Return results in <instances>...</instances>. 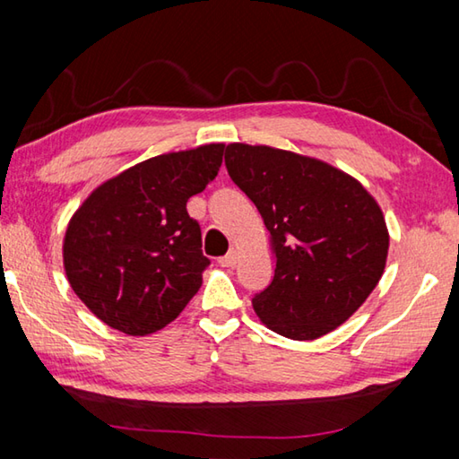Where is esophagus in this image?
Masks as SVG:
<instances>
[{
	"label": "esophagus",
	"mask_w": 459,
	"mask_h": 459,
	"mask_svg": "<svg viewBox=\"0 0 459 459\" xmlns=\"http://www.w3.org/2000/svg\"><path fill=\"white\" fill-rule=\"evenodd\" d=\"M237 259H238L237 251H229L227 255H224V257L219 259V265H221V267H232V265H235V263H237Z\"/></svg>",
	"instance_id": "esophagus-1"
}]
</instances>
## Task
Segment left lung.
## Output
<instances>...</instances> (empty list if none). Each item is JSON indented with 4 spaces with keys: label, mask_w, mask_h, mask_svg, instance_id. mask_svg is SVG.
Here are the masks:
<instances>
[{
    "label": "left lung",
    "mask_w": 459,
    "mask_h": 459,
    "mask_svg": "<svg viewBox=\"0 0 459 459\" xmlns=\"http://www.w3.org/2000/svg\"><path fill=\"white\" fill-rule=\"evenodd\" d=\"M224 164L257 206L275 255L255 314L291 340L336 330L383 277L388 230L377 200L342 169L269 145L230 143Z\"/></svg>",
    "instance_id": "1"
}]
</instances>
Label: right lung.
Instances as JSON below:
<instances>
[{"label":"right lung","instance_id":"add662e5","mask_svg":"<svg viewBox=\"0 0 459 459\" xmlns=\"http://www.w3.org/2000/svg\"><path fill=\"white\" fill-rule=\"evenodd\" d=\"M224 143L155 155L91 192L68 222L73 291L100 322L147 336L180 316L211 261L186 202L212 182Z\"/></svg>","mask_w":459,"mask_h":459}]
</instances>
